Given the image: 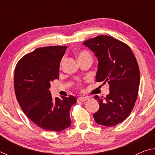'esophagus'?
Listing matches in <instances>:
<instances>
[{"instance_id": "34e87169", "label": "esophagus", "mask_w": 155, "mask_h": 155, "mask_svg": "<svg viewBox=\"0 0 155 155\" xmlns=\"http://www.w3.org/2000/svg\"><path fill=\"white\" fill-rule=\"evenodd\" d=\"M89 100V97L87 96H81V97H78L77 101H79V102H84V101H86Z\"/></svg>"}]
</instances>
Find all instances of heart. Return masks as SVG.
<instances>
[{"instance_id": "heart-1", "label": "heart", "mask_w": 155, "mask_h": 155, "mask_svg": "<svg viewBox=\"0 0 155 155\" xmlns=\"http://www.w3.org/2000/svg\"><path fill=\"white\" fill-rule=\"evenodd\" d=\"M86 56H91V55H90V54L87 51H82V52H81L79 54H78V58H81V57H86Z\"/></svg>"}]
</instances>
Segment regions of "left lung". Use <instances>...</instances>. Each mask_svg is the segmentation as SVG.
I'll return each instance as SVG.
<instances>
[{"mask_svg":"<svg viewBox=\"0 0 155 155\" xmlns=\"http://www.w3.org/2000/svg\"><path fill=\"white\" fill-rule=\"evenodd\" d=\"M83 44L98 59L96 81L109 85L105 98L94 96L100 105L94 120L100 125L114 127L127 119L135 106L140 81L137 60L127 44L111 36L98 35Z\"/></svg>","mask_w":155,"mask_h":155,"instance_id":"left-lung-1","label":"left lung"}]
</instances>
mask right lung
<instances>
[{"instance_id":"right-lung-1","label":"right lung","mask_w":155,"mask_h":155,"mask_svg":"<svg viewBox=\"0 0 155 155\" xmlns=\"http://www.w3.org/2000/svg\"><path fill=\"white\" fill-rule=\"evenodd\" d=\"M67 46L38 48L18 62L14 72L17 101L25 115L44 130L59 132L71 124L74 96L52 98L51 82L59 78V64Z\"/></svg>"}]
</instances>
